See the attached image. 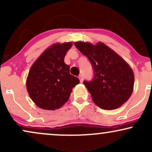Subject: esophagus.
I'll list each match as a JSON object with an SVG mask.
<instances>
[{
  "label": "esophagus",
  "mask_w": 152,
  "mask_h": 152,
  "mask_svg": "<svg viewBox=\"0 0 152 152\" xmlns=\"http://www.w3.org/2000/svg\"><path fill=\"white\" fill-rule=\"evenodd\" d=\"M78 78H79L80 81H81V82H83V76H82L81 74V75H79V76H78Z\"/></svg>",
  "instance_id": "1"
}]
</instances>
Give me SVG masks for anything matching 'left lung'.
<instances>
[{
    "mask_svg": "<svg viewBox=\"0 0 152 152\" xmlns=\"http://www.w3.org/2000/svg\"><path fill=\"white\" fill-rule=\"evenodd\" d=\"M88 58L94 70L91 81H83L94 102L101 109L112 110L128 101L133 92L134 76L127 63L103 43H74Z\"/></svg>",
    "mask_w": 152,
    "mask_h": 152,
    "instance_id": "8db88e82",
    "label": "left lung"
}]
</instances>
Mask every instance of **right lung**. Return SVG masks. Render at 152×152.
<instances>
[{
  "mask_svg": "<svg viewBox=\"0 0 152 152\" xmlns=\"http://www.w3.org/2000/svg\"><path fill=\"white\" fill-rule=\"evenodd\" d=\"M72 43H55L34 63L26 80V88L32 101L46 110L58 109L69 100L72 88L79 79L69 73L64 63Z\"/></svg>",
  "mask_w": 152,
  "mask_h": 152,
  "instance_id": "right-lung-1",
  "label": "right lung"
}]
</instances>
